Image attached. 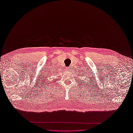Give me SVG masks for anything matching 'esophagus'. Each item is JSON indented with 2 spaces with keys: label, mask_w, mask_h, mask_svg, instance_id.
Segmentation results:
<instances>
[{
  "label": "esophagus",
  "mask_w": 133,
  "mask_h": 133,
  "mask_svg": "<svg viewBox=\"0 0 133 133\" xmlns=\"http://www.w3.org/2000/svg\"><path fill=\"white\" fill-rule=\"evenodd\" d=\"M66 70H67V71H69V68H68V69H66Z\"/></svg>",
  "instance_id": "obj_1"
}]
</instances>
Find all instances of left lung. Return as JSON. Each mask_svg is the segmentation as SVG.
I'll list each match as a JSON object with an SVG mask.
<instances>
[{
  "label": "left lung",
  "mask_w": 133,
  "mask_h": 133,
  "mask_svg": "<svg viewBox=\"0 0 133 133\" xmlns=\"http://www.w3.org/2000/svg\"><path fill=\"white\" fill-rule=\"evenodd\" d=\"M81 73H82V74H81V75L80 76H81V78H82V76H83V74H82V72H81ZM84 74V75H85V74ZM83 82H85V81H83ZM84 84H85V83H84Z\"/></svg>",
  "instance_id": "obj_1"
}]
</instances>
